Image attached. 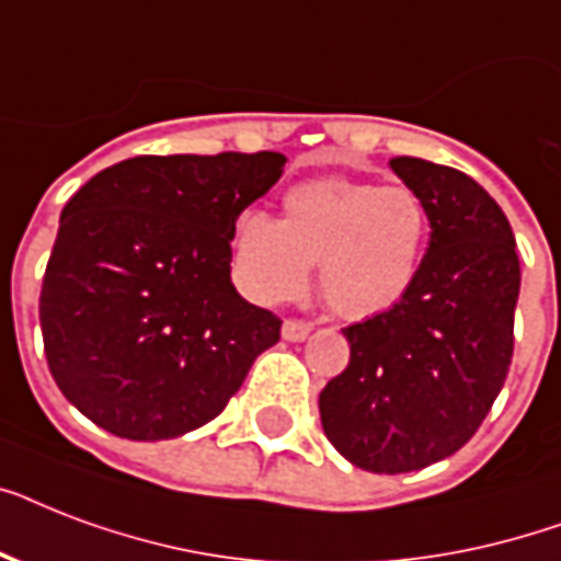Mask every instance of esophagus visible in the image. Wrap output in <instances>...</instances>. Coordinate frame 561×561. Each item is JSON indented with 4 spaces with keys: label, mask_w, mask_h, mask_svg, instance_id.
Returning <instances> with one entry per match:
<instances>
[{
    "label": "esophagus",
    "mask_w": 561,
    "mask_h": 561,
    "mask_svg": "<svg viewBox=\"0 0 561 561\" xmlns=\"http://www.w3.org/2000/svg\"><path fill=\"white\" fill-rule=\"evenodd\" d=\"M308 334H311V325L302 323V320H285L282 323V337L290 343H299V341H306Z\"/></svg>",
    "instance_id": "esophagus-1"
}]
</instances>
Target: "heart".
Listing matches in <instances>:
<instances>
[{
	"label": "heart",
	"instance_id": "obj_1",
	"mask_svg": "<svg viewBox=\"0 0 561 561\" xmlns=\"http://www.w3.org/2000/svg\"><path fill=\"white\" fill-rule=\"evenodd\" d=\"M425 201L404 183L317 178L282 197V220L244 211L232 232L241 288L259 302H282L320 267V290L334 314L369 320L408 297L425 255Z\"/></svg>",
	"mask_w": 561,
	"mask_h": 561
}]
</instances>
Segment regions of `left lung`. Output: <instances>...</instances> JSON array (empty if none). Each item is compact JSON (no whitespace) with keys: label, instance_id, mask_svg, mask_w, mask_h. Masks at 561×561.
I'll list each match as a JSON object with an SVG mask.
<instances>
[{"label":"left lung","instance_id":"obj_1","mask_svg":"<svg viewBox=\"0 0 561 561\" xmlns=\"http://www.w3.org/2000/svg\"><path fill=\"white\" fill-rule=\"evenodd\" d=\"M390 169L425 201L427 253L399 306L343 329L350 367L320 392L329 443L375 474L425 469L474 436L510 373L522 288L513 227L486 188L416 157Z\"/></svg>","mask_w":561,"mask_h":561}]
</instances>
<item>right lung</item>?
I'll list each match as a JSON object with an SVG mask.
<instances>
[{"mask_svg": "<svg viewBox=\"0 0 561 561\" xmlns=\"http://www.w3.org/2000/svg\"><path fill=\"white\" fill-rule=\"evenodd\" d=\"M285 162L276 151L134 157L72 194L39 329L51 378L83 416L157 443L227 408L282 325L236 290L229 241Z\"/></svg>", "mask_w": 561, "mask_h": 561, "instance_id": "right-lung-1", "label": "right lung"}]
</instances>
